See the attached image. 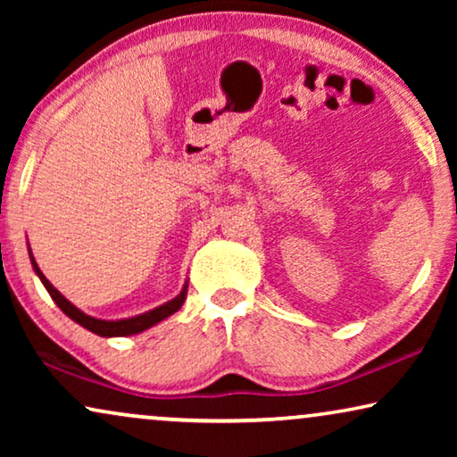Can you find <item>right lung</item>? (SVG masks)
<instances>
[{
    "instance_id": "obj_1",
    "label": "right lung",
    "mask_w": 457,
    "mask_h": 457,
    "mask_svg": "<svg viewBox=\"0 0 457 457\" xmlns=\"http://www.w3.org/2000/svg\"><path fill=\"white\" fill-rule=\"evenodd\" d=\"M30 262H33V268L35 272L39 274L41 283L46 285V289L49 295L55 303H58V308L64 312L68 318H72L74 322H79L80 327H85L87 330H91V333H96L99 337H127V335H137L141 333V330H145L149 327H154V324H158L160 320H164L170 314H174L180 305H183L185 297H187V285L183 287V291L179 293L177 297L172 299V302H168L164 305H160V308H155L152 312H145V314L141 316H133V318H127V320H99V318H93V316H87L85 312H80L79 308H74V305L68 302V299L62 295V293L55 289V287L49 283V280L43 277V272L39 270V266H37V262L33 258V253H30Z\"/></svg>"
}]
</instances>
